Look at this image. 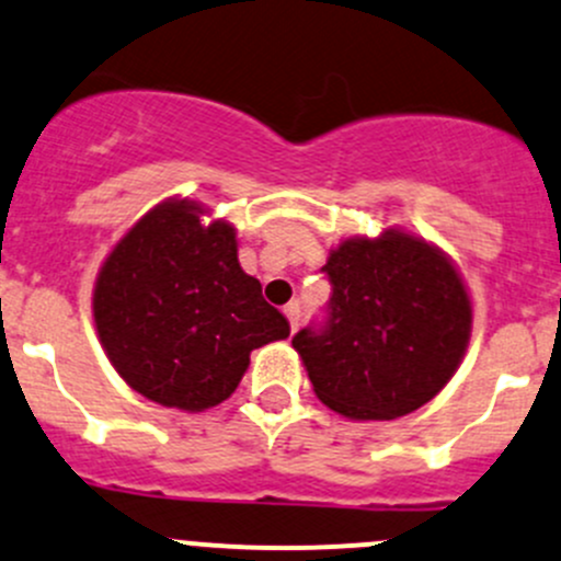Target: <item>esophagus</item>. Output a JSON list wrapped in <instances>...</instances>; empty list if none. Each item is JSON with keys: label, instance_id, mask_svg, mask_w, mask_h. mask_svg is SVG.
<instances>
[{"label": "esophagus", "instance_id": "34e87169", "mask_svg": "<svg viewBox=\"0 0 561 561\" xmlns=\"http://www.w3.org/2000/svg\"><path fill=\"white\" fill-rule=\"evenodd\" d=\"M285 317H287V322H290V330H293V333H296V330H298V320H300L298 304H287V306H285Z\"/></svg>", "mask_w": 561, "mask_h": 561}]
</instances>
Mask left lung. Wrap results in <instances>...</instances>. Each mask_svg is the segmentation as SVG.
<instances>
[{
    "label": "left lung",
    "mask_w": 561,
    "mask_h": 561,
    "mask_svg": "<svg viewBox=\"0 0 561 561\" xmlns=\"http://www.w3.org/2000/svg\"><path fill=\"white\" fill-rule=\"evenodd\" d=\"M330 320L293 346L314 394L346 420L389 422L422 409L457 374L473 330L468 285L440 247L387 228L330 250Z\"/></svg>",
    "instance_id": "left-lung-1"
}]
</instances>
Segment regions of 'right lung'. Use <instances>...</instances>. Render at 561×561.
<instances>
[{"label":"right lung","instance_id":"1","mask_svg":"<svg viewBox=\"0 0 561 561\" xmlns=\"http://www.w3.org/2000/svg\"><path fill=\"white\" fill-rule=\"evenodd\" d=\"M193 198L141 215L93 282V325L104 355L134 392L187 414L233 394L252 350L290 335L239 265L236 228Z\"/></svg>","mask_w":561,"mask_h":561}]
</instances>
